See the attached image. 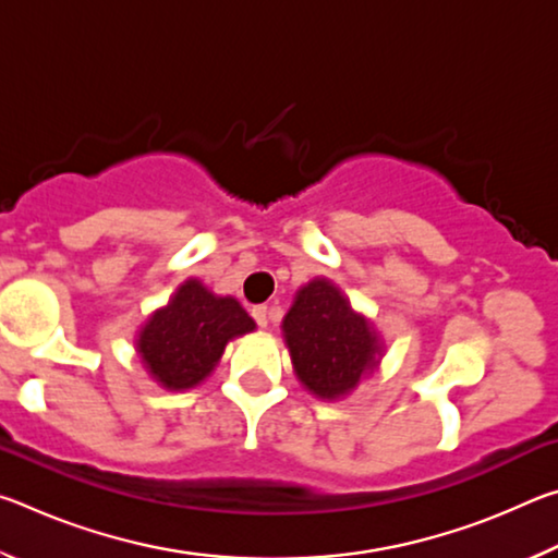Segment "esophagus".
<instances>
[{
	"label": "esophagus",
	"instance_id": "1",
	"mask_svg": "<svg viewBox=\"0 0 558 558\" xmlns=\"http://www.w3.org/2000/svg\"><path fill=\"white\" fill-rule=\"evenodd\" d=\"M251 315H253V319H256V323H258V327H268L270 310H268L266 305H256V307L251 310Z\"/></svg>",
	"mask_w": 558,
	"mask_h": 558
}]
</instances>
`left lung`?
<instances>
[{
	"label": "left lung",
	"mask_w": 558,
	"mask_h": 558,
	"mask_svg": "<svg viewBox=\"0 0 558 558\" xmlns=\"http://www.w3.org/2000/svg\"><path fill=\"white\" fill-rule=\"evenodd\" d=\"M282 337L300 384L317 399H342L384 356L374 325L349 305L332 280L315 278L295 292Z\"/></svg>",
	"instance_id": "left-lung-1"
}]
</instances>
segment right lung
Masks as SVG:
<instances>
[{
	"instance_id": "right-lung-1",
	"label": "right lung",
	"mask_w": 558,
	"mask_h": 558,
	"mask_svg": "<svg viewBox=\"0 0 558 558\" xmlns=\"http://www.w3.org/2000/svg\"><path fill=\"white\" fill-rule=\"evenodd\" d=\"M256 323L231 295H214L196 278L184 280L162 310L137 332L135 347L147 374L167 391L199 386L233 337Z\"/></svg>"
}]
</instances>
